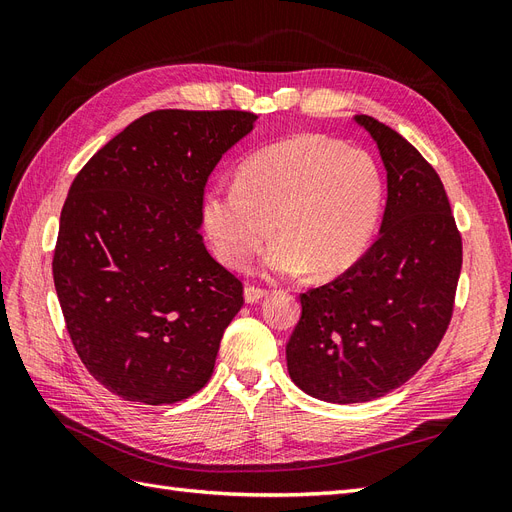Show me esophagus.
Returning a JSON list of instances; mask_svg holds the SVG:
<instances>
[{
    "instance_id": "obj_1",
    "label": "esophagus",
    "mask_w": 512,
    "mask_h": 512,
    "mask_svg": "<svg viewBox=\"0 0 512 512\" xmlns=\"http://www.w3.org/2000/svg\"><path fill=\"white\" fill-rule=\"evenodd\" d=\"M267 297V290L265 288H258V286H247L245 288V301L247 303H258L260 299Z\"/></svg>"
}]
</instances>
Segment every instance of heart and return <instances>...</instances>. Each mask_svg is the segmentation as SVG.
<instances>
[{"instance_id": "1", "label": "heart", "mask_w": 512, "mask_h": 512, "mask_svg": "<svg viewBox=\"0 0 512 512\" xmlns=\"http://www.w3.org/2000/svg\"><path fill=\"white\" fill-rule=\"evenodd\" d=\"M384 179L363 149L301 134L247 160L235 183L205 194L203 224L226 265L241 269L271 235L275 275L335 277L363 256L374 237Z\"/></svg>"}]
</instances>
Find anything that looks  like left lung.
<instances>
[{
    "instance_id": "8db88e82",
    "label": "left lung",
    "mask_w": 512,
    "mask_h": 512,
    "mask_svg": "<svg viewBox=\"0 0 512 512\" xmlns=\"http://www.w3.org/2000/svg\"><path fill=\"white\" fill-rule=\"evenodd\" d=\"M354 119L386 168L380 235L348 271L301 294L286 344L292 382L331 404L378 399L427 363L451 322L461 273V235L436 170L378 119Z\"/></svg>"
}]
</instances>
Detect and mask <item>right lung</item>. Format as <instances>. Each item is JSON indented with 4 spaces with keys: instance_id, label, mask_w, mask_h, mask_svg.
Segmentation results:
<instances>
[{
    "instance_id": "obj_1",
    "label": "right lung",
    "mask_w": 512,
    "mask_h": 512,
    "mask_svg": "<svg viewBox=\"0 0 512 512\" xmlns=\"http://www.w3.org/2000/svg\"><path fill=\"white\" fill-rule=\"evenodd\" d=\"M254 121L245 111L147 113L70 185L55 290L83 365L126 401L175 404L213 374L243 284L207 252L203 196Z\"/></svg>"
}]
</instances>
